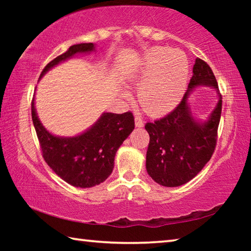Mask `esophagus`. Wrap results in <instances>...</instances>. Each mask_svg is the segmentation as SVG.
Segmentation results:
<instances>
[{"label": "esophagus", "instance_id": "esophagus-1", "mask_svg": "<svg viewBox=\"0 0 251 251\" xmlns=\"http://www.w3.org/2000/svg\"><path fill=\"white\" fill-rule=\"evenodd\" d=\"M135 126L136 127H143L144 126V121L139 116L135 117Z\"/></svg>", "mask_w": 251, "mask_h": 251}]
</instances>
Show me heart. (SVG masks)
Returning a JSON list of instances; mask_svg holds the SVG:
<instances>
[{
    "label": "heart",
    "mask_w": 251,
    "mask_h": 251,
    "mask_svg": "<svg viewBox=\"0 0 251 251\" xmlns=\"http://www.w3.org/2000/svg\"><path fill=\"white\" fill-rule=\"evenodd\" d=\"M188 75L189 64L184 53L156 46L145 54L129 82L139 87L138 100L144 110L151 116H159L179 103Z\"/></svg>",
    "instance_id": "1"
}]
</instances>
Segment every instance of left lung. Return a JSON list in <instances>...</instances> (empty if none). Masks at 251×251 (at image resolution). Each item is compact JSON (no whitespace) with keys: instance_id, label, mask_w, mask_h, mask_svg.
Returning <instances> with one entry per match:
<instances>
[{"instance_id":"left-lung-1","label":"left lung","mask_w":251,"mask_h":251,"mask_svg":"<svg viewBox=\"0 0 251 251\" xmlns=\"http://www.w3.org/2000/svg\"><path fill=\"white\" fill-rule=\"evenodd\" d=\"M193 73L177 107L160 120L145 125L150 134L146 169L161 186L177 187L192 180L210 160L217 144L223 105L217 79L210 66L201 58H196ZM198 86H210L219 92V103L203 123L194 120L188 105L190 92Z\"/></svg>"}]
</instances>
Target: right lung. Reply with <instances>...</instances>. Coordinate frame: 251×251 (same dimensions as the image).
Listing matches in <instances>:
<instances>
[{"label": "right lung", "instance_id": "add662e5", "mask_svg": "<svg viewBox=\"0 0 251 251\" xmlns=\"http://www.w3.org/2000/svg\"><path fill=\"white\" fill-rule=\"evenodd\" d=\"M93 43L72 45L65 53L44 67L40 78L55 65L78 53L94 50ZM32 121L44 160L63 180L74 187L90 188L107 179L114 168V158L123 142L135 127L131 112L104 113L90 129L75 137H58L45 129L36 115L32 100Z\"/></svg>", "mask_w": 251, "mask_h": 251}]
</instances>
